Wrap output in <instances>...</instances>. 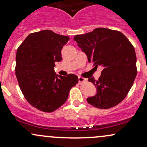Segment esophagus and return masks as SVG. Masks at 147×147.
I'll use <instances>...</instances> for the list:
<instances>
[{
  "mask_svg": "<svg viewBox=\"0 0 147 147\" xmlns=\"http://www.w3.org/2000/svg\"><path fill=\"white\" fill-rule=\"evenodd\" d=\"M78 79H79V84L84 83V82H86V80H87L86 79L84 78V77H79Z\"/></svg>",
  "mask_w": 147,
  "mask_h": 147,
  "instance_id": "34e87169",
  "label": "esophagus"
}]
</instances>
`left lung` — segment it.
<instances>
[{"instance_id":"obj_1","label":"left lung","mask_w":147,"mask_h":147,"mask_svg":"<svg viewBox=\"0 0 147 147\" xmlns=\"http://www.w3.org/2000/svg\"><path fill=\"white\" fill-rule=\"evenodd\" d=\"M74 40L95 67H103L98 80L88 78L97 94L87 98L90 105L102 109L117 105L126 97L137 75L135 49L122 32L107 28H96Z\"/></svg>"}]
</instances>
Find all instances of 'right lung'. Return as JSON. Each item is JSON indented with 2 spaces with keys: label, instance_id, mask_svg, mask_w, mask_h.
Listing matches in <instances>:
<instances>
[{
  "label": "right lung",
  "instance_id": "right-lung-1",
  "mask_svg": "<svg viewBox=\"0 0 147 147\" xmlns=\"http://www.w3.org/2000/svg\"><path fill=\"white\" fill-rule=\"evenodd\" d=\"M69 39L45 30L30 34L18 47L15 68L18 85L26 100L38 110H57L78 83L74 74L61 76L54 71L55 63L61 61V52Z\"/></svg>",
  "mask_w": 147,
  "mask_h": 147
}]
</instances>
